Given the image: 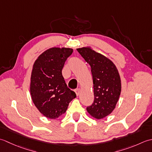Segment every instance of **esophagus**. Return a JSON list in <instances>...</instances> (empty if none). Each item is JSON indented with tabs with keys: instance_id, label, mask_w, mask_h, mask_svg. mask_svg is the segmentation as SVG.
<instances>
[{
	"instance_id": "esophagus-1",
	"label": "esophagus",
	"mask_w": 152,
	"mask_h": 152,
	"mask_svg": "<svg viewBox=\"0 0 152 152\" xmlns=\"http://www.w3.org/2000/svg\"><path fill=\"white\" fill-rule=\"evenodd\" d=\"M75 93H76V95L77 96H79V94H80V88H77L75 91Z\"/></svg>"
}]
</instances>
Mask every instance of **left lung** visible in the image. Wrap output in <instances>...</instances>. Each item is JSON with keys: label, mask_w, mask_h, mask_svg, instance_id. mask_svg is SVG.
Returning <instances> with one entry per match:
<instances>
[{"label": "left lung", "mask_w": 152, "mask_h": 152, "mask_svg": "<svg viewBox=\"0 0 152 152\" xmlns=\"http://www.w3.org/2000/svg\"><path fill=\"white\" fill-rule=\"evenodd\" d=\"M77 50L91 68L94 100L86 110L92 117L101 119L112 112L121 91V83L116 66L110 59L90 47Z\"/></svg>", "instance_id": "left-lung-1"}]
</instances>
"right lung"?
Here are the masks:
<instances>
[{
	"label": "right lung",
	"instance_id": "obj_1",
	"mask_svg": "<svg viewBox=\"0 0 152 152\" xmlns=\"http://www.w3.org/2000/svg\"><path fill=\"white\" fill-rule=\"evenodd\" d=\"M69 48H51L39 56L33 64L30 92L35 106L43 115L56 119L66 112L76 97L67 87L61 71L73 53Z\"/></svg>",
	"mask_w": 152,
	"mask_h": 152
}]
</instances>
